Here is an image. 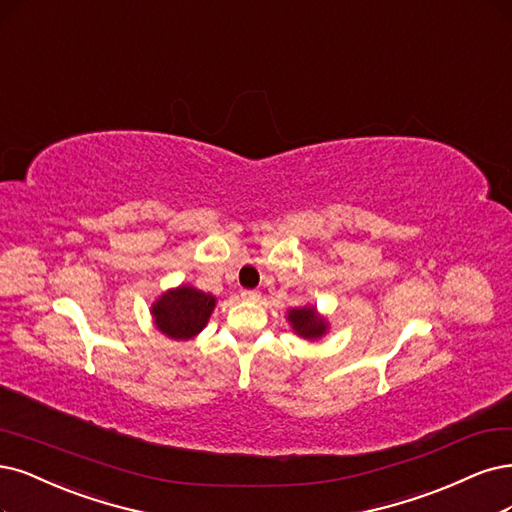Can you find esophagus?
<instances>
[{
  "label": "esophagus",
  "instance_id": "esophagus-1",
  "mask_svg": "<svg viewBox=\"0 0 512 512\" xmlns=\"http://www.w3.org/2000/svg\"><path fill=\"white\" fill-rule=\"evenodd\" d=\"M241 298H243V301H248V303H256V301H260V292H256V290H241Z\"/></svg>",
  "mask_w": 512,
  "mask_h": 512
}]
</instances>
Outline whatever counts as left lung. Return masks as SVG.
<instances>
[{"label": "left lung", "instance_id": "8db88e82", "mask_svg": "<svg viewBox=\"0 0 512 512\" xmlns=\"http://www.w3.org/2000/svg\"><path fill=\"white\" fill-rule=\"evenodd\" d=\"M286 320L296 337H301L305 341H320L330 330L328 317L317 311V307L311 303H307L303 307L288 309Z\"/></svg>", "mask_w": 512, "mask_h": 512}]
</instances>
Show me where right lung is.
<instances>
[{"mask_svg": "<svg viewBox=\"0 0 512 512\" xmlns=\"http://www.w3.org/2000/svg\"><path fill=\"white\" fill-rule=\"evenodd\" d=\"M218 298L190 284L165 290L152 303V322L173 341H190L207 326Z\"/></svg>", "mask_w": 512, "mask_h": 512, "instance_id": "right-lung-1", "label": "right lung"}]
</instances>
